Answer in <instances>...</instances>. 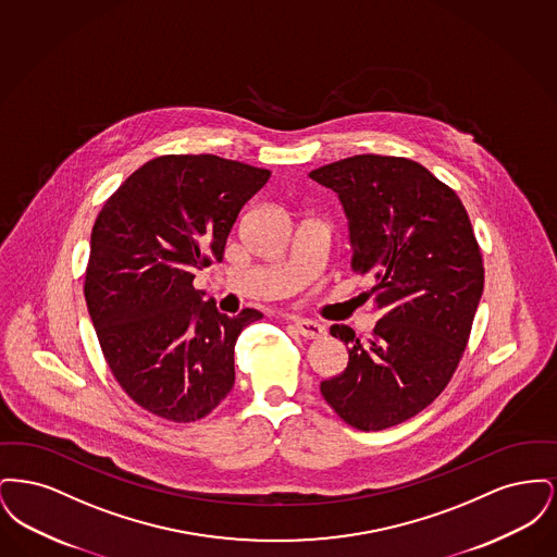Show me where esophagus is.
Masks as SVG:
<instances>
[{"mask_svg":"<svg viewBox=\"0 0 557 557\" xmlns=\"http://www.w3.org/2000/svg\"><path fill=\"white\" fill-rule=\"evenodd\" d=\"M294 327L305 336V338H321L325 334V327L313 321V319H294Z\"/></svg>","mask_w":557,"mask_h":557,"instance_id":"obj_1","label":"esophagus"}]
</instances>
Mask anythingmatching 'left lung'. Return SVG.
<instances>
[{
  "label": "left lung",
  "mask_w": 557,
  "mask_h": 557,
  "mask_svg": "<svg viewBox=\"0 0 557 557\" xmlns=\"http://www.w3.org/2000/svg\"><path fill=\"white\" fill-rule=\"evenodd\" d=\"M309 177L338 194L350 267L373 277L380 311L368 341L330 327L348 366L319 388L346 424L384 430L425 409L457 370L484 288L480 246L459 196L416 160L357 154Z\"/></svg>",
  "instance_id": "obj_1"
}]
</instances>
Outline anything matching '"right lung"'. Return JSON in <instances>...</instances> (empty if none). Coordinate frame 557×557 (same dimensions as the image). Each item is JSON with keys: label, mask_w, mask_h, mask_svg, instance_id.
I'll return each mask as SVG.
<instances>
[{"label": "right lung", "mask_w": 557, "mask_h": 557, "mask_svg": "<svg viewBox=\"0 0 557 557\" xmlns=\"http://www.w3.org/2000/svg\"><path fill=\"white\" fill-rule=\"evenodd\" d=\"M269 177L214 154H166L132 173L94 223L89 318L121 388L162 420H202L234 386L239 332L263 313H219L194 277L223 261L242 207Z\"/></svg>", "instance_id": "1"}]
</instances>
